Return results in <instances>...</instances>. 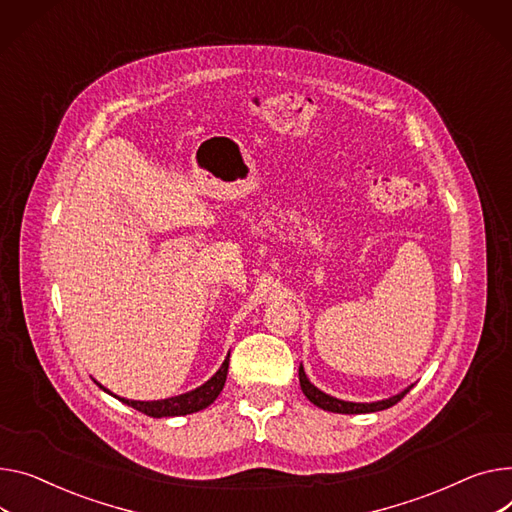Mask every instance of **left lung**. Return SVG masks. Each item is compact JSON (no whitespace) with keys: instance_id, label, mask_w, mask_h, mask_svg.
Wrapping results in <instances>:
<instances>
[{"instance_id":"8db88e82","label":"left lung","mask_w":512,"mask_h":512,"mask_svg":"<svg viewBox=\"0 0 512 512\" xmlns=\"http://www.w3.org/2000/svg\"><path fill=\"white\" fill-rule=\"evenodd\" d=\"M298 381H300V389L306 395V399H309L311 403H315L317 407H321V410L333 412V414H372V412H381V410H387V407L395 405L397 401H401L407 393H410V389L414 387V385H410V387L403 389L401 393H397V395H393L389 399L372 401V403H356V401H344V399L331 397V395L323 393L321 389H317L309 379H306L302 364L298 368Z\"/></svg>"}]
</instances>
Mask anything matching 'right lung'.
<instances>
[{"mask_svg":"<svg viewBox=\"0 0 512 512\" xmlns=\"http://www.w3.org/2000/svg\"><path fill=\"white\" fill-rule=\"evenodd\" d=\"M228 360H230V352L210 381H206L201 387H197L189 393L177 395V397L158 399V401H133V399H125V397H117V395L115 397L119 401H123L125 405L133 407V410H138L150 418H173V416H187V414H193L199 410H206V407L212 405L216 401V397L220 395V391L224 389L226 374H228ZM100 389L111 393L102 385H100Z\"/></svg>","mask_w":512,"mask_h":512,"instance_id":"1","label":"right lung"}]
</instances>
